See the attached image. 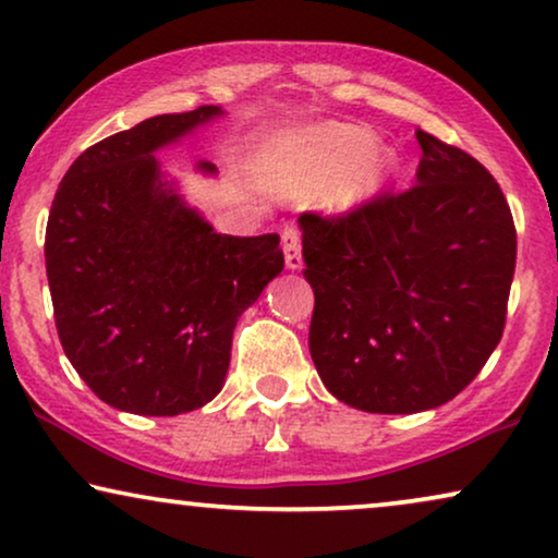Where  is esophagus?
<instances>
[{"mask_svg":"<svg viewBox=\"0 0 558 558\" xmlns=\"http://www.w3.org/2000/svg\"><path fill=\"white\" fill-rule=\"evenodd\" d=\"M280 242H283L288 270H301L303 259H301V232H299V229L286 227L283 234H280Z\"/></svg>","mask_w":558,"mask_h":558,"instance_id":"esophagus-1","label":"esophagus"}]
</instances>
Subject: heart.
<instances>
[{
  "label": "heart",
  "instance_id": "obj_1",
  "mask_svg": "<svg viewBox=\"0 0 558 558\" xmlns=\"http://www.w3.org/2000/svg\"><path fill=\"white\" fill-rule=\"evenodd\" d=\"M265 168L278 191L314 196L326 189L331 211H356L390 189L400 160L390 147L375 145L373 130L326 122L275 140Z\"/></svg>",
  "mask_w": 558,
  "mask_h": 558
}]
</instances>
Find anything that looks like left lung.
<instances>
[{"label": "left lung", "instance_id": "left-lung-1", "mask_svg": "<svg viewBox=\"0 0 558 558\" xmlns=\"http://www.w3.org/2000/svg\"><path fill=\"white\" fill-rule=\"evenodd\" d=\"M415 137L413 189L299 219L316 299L311 360L333 398L367 413L459 396L502 337L515 272V225L489 170L428 132Z\"/></svg>", "mask_w": 558, "mask_h": 558}]
</instances>
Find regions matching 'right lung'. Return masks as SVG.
Instances as JSON below:
<instances>
[{
    "label": "right lung",
    "mask_w": 558,
    "mask_h": 558,
    "mask_svg": "<svg viewBox=\"0 0 558 558\" xmlns=\"http://www.w3.org/2000/svg\"><path fill=\"white\" fill-rule=\"evenodd\" d=\"M225 114H158L81 153L58 185L46 270L63 352L117 411H196L225 385L240 316L283 270L278 234L214 232L155 153ZM204 173H217L209 160Z\"/></svg>",
    "instance_id": "add662e5"
}]
</instances>
